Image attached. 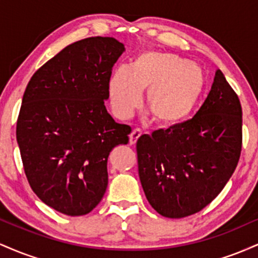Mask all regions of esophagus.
Here are the masks:
<instances>
[{
  "mask_svg": "<svg viewBox=\"0 0 258 258\" xmlns=\"http://www.w3.org/2000/svg\"><path fill=\"white\" fill-rule=\"evenodd\" d=\"M141 136H142L141 130H133V131L131 132V135H130V144H131V146H135Z\"/></svg>",
  "mask_w": 258,
  "mask_h": 258,
  "instance_id": "obj_1",
  "label": "esophagus"
}]
</instances>
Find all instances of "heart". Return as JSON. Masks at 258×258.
I'll return each mask as SVG.
<instances>
[{
    "instance_id": "heart-1",
    "label": "heart",
    "mask_w": 258,
    "mask_h": 258,
    "mask_svg": "<svg viewBox=\"0 0 258 258\" xmlns=\"http://www.w3.org/2000/svg\"><path fill=\"white\" fill-rule=\"evenodd\" d=\"M206 87L197 63L166 52L139 53L128 68L120 67L109 80V99L119 119H127L148 91L146 105L160 127L173 128L190 117Z\"/></svg>"
}]
</instances>
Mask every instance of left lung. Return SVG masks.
I'll use <instances>...</instances> for the list:
<instances>
[{
    "label": "left lung",
    "mask_w": 258,
    "mask_h": 258,
    "mask_svg": "<svg viewBox=\"0 0 258 258\" xmlns=\"http://www.w3.org/2000/svg\"><path fill=\"white\" fill-rule=\"evenodd\" d=\"M241 127L240 102L218 69L193 119L137 141L139 179L153 209L183 218L209 205L238 165Z\"/></svg>",
    "instance_id": "left-lung-1"
}]
</instances>
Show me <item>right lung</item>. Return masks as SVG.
Instances as JSON below:
<instances>
[{"label":"right lung","instance_id":"1","mask_svg":"<svg viewBox=\"0 0 258 258\" xmlns=\"http://www.w3.org/2000/svg\"><path fill=\"white\" fill-rule=\"evenodd\" d=\"M125 52L114 37L74 42L32 75L17 122V142L34 193L55 211L82 216L108 186V156L128 143L131 127L106 110L109 80Z\"/></svg>","mask_w":258,"mask_h":258}]
</instances>
